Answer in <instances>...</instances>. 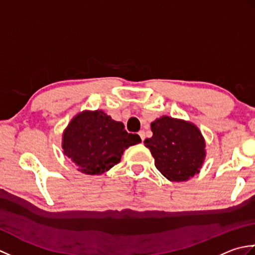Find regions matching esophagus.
I'll use <instances>...</instances> for the list:
<instances>
[{
    "label": "esophagus",
    "mask_w": 255,
    "mask_h": 255,
    "mask_svg": "<svg viewBox=\"0 0 255 255\" xmlns=\"http://www.w3.org/2000/svg\"><path fill=\"white\" fill-rule=\"evenodd\" d=\"M138 134H139L140 138H141V140H142V141H143L144 138H145V132H144L143 130H140V131L138 132Z\"/></svg>",
    "instance_id": "obj_1"
}]
</instances>
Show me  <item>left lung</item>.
I'll list each match as a JSON object with an SVG mask.
<instances>
[{
	"label": "left lung",
	"instance_id": "8db88e82",
	"mask_svg": "<svg viewBox=\"0 0 255 255\" xmlns=\"http://www.w3.org/2000/svg\"><path fill=\"white\" fill-rule=\"evenodd\" d=\"M152 137L143 141L154 165L171 182H185L199 173L206 158L205 138L196 125L162 116L151 123Z\"/></svg>",
	"mask_w": 255,
	"mask_h": 255
}]
</instances>
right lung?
I'll return each mask as SVG.
<instances>
[{
  "label": "right lung",
  "mask_w": 255,
  "mask_h": 255,
  "mask_svg": "<svg viewBox=\"0 0 255 255\" xmlns=\"http://www.w3.org/2000/svg\"><path fill=\"white\" fill-rule=\"evenodd\" d=\"M141 142L137 133H128L122 122L102 111L78 113L64 129L61 147L78 171L101 175L121 162L124 151Z\"/></svg>",
  "instance_id": "add662e5"
}]
</instances>
